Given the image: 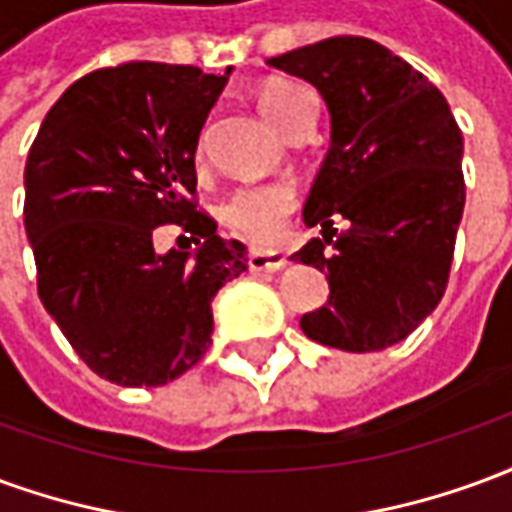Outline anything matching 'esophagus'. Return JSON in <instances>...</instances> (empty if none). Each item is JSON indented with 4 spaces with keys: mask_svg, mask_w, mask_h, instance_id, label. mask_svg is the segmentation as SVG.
Returning a JSON list of instances; mask_svg holds the SVG:
<instances>
[{
    "mask_svg": "<svg viewBox=\"0 0 512 512\" xmlns=\"http://www.w3.org/2000/svg\"><path fill=\"white\" fill-rule=\"evenodd\" d=\"M288 266V257L279 255V252H252L249 255V271H282Z\"/></svg>",
    "mask_w": 512,
    "mask_h": 512,
    "instance_id": "34e87169",
    "label": "esophagus"
}]
</instances>
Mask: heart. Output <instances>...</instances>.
Returning a JSON list of instances; mask_svg holds the SVG:
<instances>
[{
    "mask_svg": "<svg viewBox=\"0 0 512 512\" xmlns=\"http://www.w3.org/2000/svg\"><path fill=\"white\" fill-rule=\"evenodd\" d=\"M307 101H312V93L304 84L296 82H268L257 93L260 115L279 131H285V126L299 115V109ZM296 202L299 194L285 180L246 186L235 191L224 205V224L249 244L274 246L285 233L290 213L296 211Z\"/></svg>",
    "mask_w": 512,
    "mask_h": 512,
    "instance_id": "heart-1",
    "label": "heart"
}]
</instances>
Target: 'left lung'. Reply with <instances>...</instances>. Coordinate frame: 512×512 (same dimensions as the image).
I'll use <instances>...</instances> for the list:
<instances>
[{"label":"left lung","mask_w":512,"mask_h":512,"mask_svg":"<svg viewBox=\"0 0 512 512\" xmlns=\"http://www.w3.org/2000/svg\"><path fill=\"white\" fill-rule=\"evenodd\" d=\"M310 82L332 142L304 202L321 224L293 255L326 271L329 301L301 315L315 343L367 354L406 340L436 310L452 266L466 186L450 104L406 60L370 38H329L268 60ZM334 218L349 222L343 234Z\"/></svg>","instance_id":"8db88e82"}]
</instances>
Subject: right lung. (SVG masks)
<instances>
[{
    "label": "right lung",
    "instance_id": "obj_1",
    "mask_svg": "<svg viewBox=\"0 0 512 512\" xmlns=\"http://www.w3.org/2000/svg\"><path fill=\"white\" fill-rule=\"evenodd\" d=\"M227 76L167 62L87 73L29 147L38 296L84 365L117 386L169 384L197 365L213 296L246 271V246L194 205V153ZM161 223L183 226L198 249L158 256Z\"/></svg>",
    "mask_w": 512,
    "mask_h": 512
}]
</instances>
